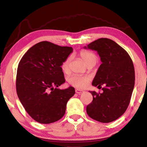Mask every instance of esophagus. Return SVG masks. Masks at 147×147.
<instances>
[{"label": "esophagus", "instance_id": "obj_1", "mask_svg": "<svg viewBox=\"0 0 147 147\" xmlns=\"http://www.w3.org/2000/svg\"><path fill=\"white\" fill-rule=\"evenodd\" d=\"M75 91H76V93H78V94L83 93L84 92L83 90H81V89H75Z\"/></svg>", "mask_w": 147, "mask_h": 147}]
</instances>
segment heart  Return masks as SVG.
I'll use <instances>...</instances> for the list:
<instances>
[{"label": "heart", "mask_w": 147, "mask_h": 147, "mask_svg": "<svg viewBox=\"0 0 147 147\" xmlns=\"http://www.w3.org/2000/svg\"><path fill=\"white\" fill-rule=\"evenodd\" d=\"M80 56L82 59L87 65L95 63L97 61V56L95 54L91 53L90 51L83 50L80 53ZM71 56H69L63 61L61 64V69L65 73H68L70 71V63L71 61ZM90 80V78L87 76H80V75H72L69 77V82L73 86L76 87L78 88H83L88 85V82Z\"/></svg>", "instance_id": "1"}]
</instances>
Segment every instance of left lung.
<instances>
[{"mask_svg":"<svg viewBox=\"0 0 147 147\" xmlns=\"http://www.w3.org/2000/svg\"><path fill=\"white\" fill-rule=\"evenodd\" d=\"M86 49L96 51L102 61L92 82L102 89L97 93L89 91L93 101L86 107L88 115L94 120L108 123L117 119L130 104L135 84V71L127 52L115 41L100 38L89 43Z\"/></svg>","mask_w":147,"mask_h":147,"instance_id":"1","label":"left lung"}]
</instances>
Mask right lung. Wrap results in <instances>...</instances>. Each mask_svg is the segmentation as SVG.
I'll use <instances>...</instances> for the list:
<instances>
[{
	"instance_id": "right-lung-1",
	"label": "right lung",
	"mask_w": 147,
	"mask_h": 147,
	"mask_svg": "<svg viewBox=\"0 0 147 147\" xmlns=\"http://www.w3.org/2000/svg\"><path fill=\"white\" fill-rule=\"evenodd\" d=\"M73 49L49 41L32 47L20 61L16 90L26 112L35 121L49 124L65 115L68 100L75 93L73 87L58 89L65 82L61 64Z\"/></svg>"
}]
</instances>
